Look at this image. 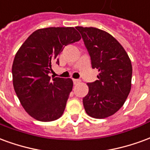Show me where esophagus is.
I'll return each instance as SVG.
<instances>
[{
    "mask_svg": "<svg viewBox=\"0 0 150 150\" xmlns=\"http://www.w3.org/2000/svg\"><path fill=\"white\" fill-rule=\"evenodd\" d=\"M73 82H74V83H75V84H76V83H79L80 82V80H79V79H73Z\"/></svg>",
    "mask_w": 150,
    "mask_h": 150,
    "instance_id": "esophagus-1",
    "label": "esophagus"
}]
</instances>
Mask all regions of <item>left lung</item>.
I'll use <instances>...</instances> for the list:
<instances>
[{
    "mask_svg": "<svg viewBox=\"0 0 150 150\" xmlns=\"http://www.w3.org/2000/svg\"><path fill=\"white\" fill-rule=\"evenodd\" d=\"M91 57V67L99 70L98 80L88 83L83 107L88 115L103 119L116 113L131 90L132 63L119 42L94 27L76 26Z\"/></svg>",
    "mask_w": 150,
    "mask_h": 150,
    "instance_id": "left-lung-1",
    "label": "left lung"
}]
</instances>
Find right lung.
Instances as JSON below:
<instances>
[{"instance_id": "right-lung-1", "label": "right lung", "mask_w": 150, "mask_h": 150, "mask_svg": "<svg viewBox=\"0 0 150 150\" xmlns=\"http://www.w3.org/2000/svg\"><path fill=\"white\" fill-rule=\"evenodd\" d=\"M81 39L74 27L39 29L19 48L12 67L13 84L26 112L40 121L59 119L72 91L71 79L51 78L54 62L69 44Z\"/></svg>"}]
</instances>
